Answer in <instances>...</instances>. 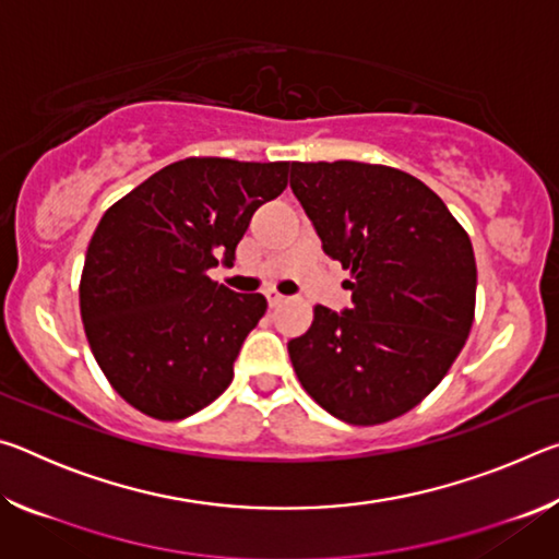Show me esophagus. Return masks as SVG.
Wrapping results in <instances>:
<instances>
[{
  "instance_id": "esophagus-1",
  "label": "esophagus",
  "mask_w": 559,
  "mask_h": 559,
  "mask_svg": "<svg viewBox=\"0 0 559 559\" xmlns=\"http://www.w3.org/2000/svg\"><path fill=\"white\" fill-rule=\"evenodd\" d=\"M266 298H269V306H271V308H276V306H281L283 300H286V296H283V293L273 290V288H269V290H266Z\"/></svg>"
}]
</instances>
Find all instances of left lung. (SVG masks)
<instances>
[{"mask_svg": "<svg viewBox=\"0 0 559 559\" xmlns=\"http://www.w3.org/2000/svg\"><path fill=\"white\" fill-rule=\"evenodd\" d=\"M290 189L330 259L353 273V306H316L288 355L313 400L355 427L384 424L419 404L473 325L476 259L439 194L402 169L293 163Z\"/></svg>", "mask_w": 559, "mask_h": 559, "instance_id": "1", "label": "left lung"}]
</instances>
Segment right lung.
<instances>
[{
  "label": "right lung",
  "instance_id": "obj_1",
  "mask_svg": "<svg viewBox=\"0 0 559 559\" xmlns=\"http://www.w3.org/2000/svg\"><path fill=\"white\" fill-rule=\"evenodd\" d=\"M288 167L187 157L103 214L81 273V318L103 374L135 409L185 419L231 384L269 302L206 273L234 266L253 212L286 189Z\"/></svg>",
  "mask_w": 559,
  "mask_h": 559
}]
</instances>
